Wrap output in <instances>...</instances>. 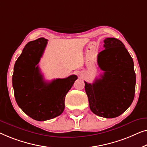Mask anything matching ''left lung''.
Listing matches in <instances>:
<instances>
[{"mask_svg": "<svg viewBox=\"0 0 147 147\" xmlns=\"http://www.w3.org/2000/svg\"><path fill=\"white\" fill-rule=\"evenodd\" d=\"M105 50L97 56V63L104 71L92 84L85 83L90 110L99 117H117L133 102L136 74L133 60L121 40H104Z\"/></svg>", "mask_w": 147, "mask_h": 147, "instance_id": "1", "label": "left lung"}]
</instances>
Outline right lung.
<instances>
[{
	"instance_id": "obj_1",
	"label": "right lung",
	"mask_w": 147,
	"mask_h": 147,
	"mask_svg": "<svg viewBox=\"0 0 147 147\" xmlns=\"http://www.w3.org/2000/svg\"><path fill=\"white\" fill-rule=\"evenodd\" d=\"M48 40L39 38L28 42L16 60L12 86L16 103L34 120L45 121L61 115L66 94L77 79L76 75L45 82L38 64Z\"/></svg>"
}]
</instances>
